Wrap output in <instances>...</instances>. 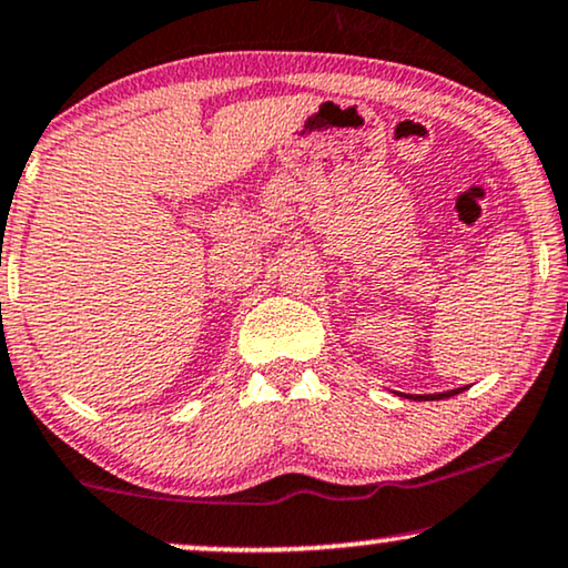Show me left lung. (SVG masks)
I'll use <instances>...</instances> for the list:
<instances>
[{
	"label": "left lung",
	"instance_id": "8db88e82",
	"mask_svg": "<svg viewBox=\"0 0 568 568\" xmlns=\"http://www.w3.org/2000/svg\"><path fill=\"white\" fill-rule=\"evenodd\" d=\"M463 389H465V387L442 392V395H415V399H444V397H455V395H459V392H463Z\"/></svg>",
	"mask_w": 568,
	"mask_h": 568
}]
</instances>
